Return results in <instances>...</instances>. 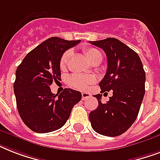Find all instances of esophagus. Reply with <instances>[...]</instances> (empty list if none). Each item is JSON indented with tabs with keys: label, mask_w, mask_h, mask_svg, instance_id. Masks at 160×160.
<instances>
[{
	"label": "esophagus",
	"mask_w": 160,
	"mask_h": 160,
	"mask_svg": "<svg viewBox=\"0 0 160 160\" xmlns=\"http://www.w3.org/2000/svg\"><path fill=\"white\" fill-rule=\"evenodd\" d=\"M81 95H82V100H85V99H87V98H89L90 96V94L87 92H82Z\"/></svg>",
	"instance_id": "34e87169"
}]
</instances>
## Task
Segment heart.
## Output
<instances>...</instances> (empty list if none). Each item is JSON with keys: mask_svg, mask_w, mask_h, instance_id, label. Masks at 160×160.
<instances>
[{"mask_svg": "<svg viewBox=\"0 0 160 160\" xmlns=\"http://www.w3.org/2000/svg\"><path fill=\"white\" fill-rule=\"evenodd\" d=\"M85 54L86 58L90 63L93 60L96 59H101L102 60V55L100 51L95 48H86L85 49ZM70 56V51H65L63 54L60 60V67L61 69H64L65 65L67 64V61ZM95 78L94 76H83L80 75H72L69 79V82L71 86L75 88H77L79 90H85L87 89L88 86L93 83H95Z\"/></svg>", "mask_w": 160, "mask_h": 160, "instance_id": "b5f03b06", "label": "heart"}]
</instances>
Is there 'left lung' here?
<instances>
[{
	"instance_id": "obj_1",
	"label": "left lung",
	"mask_w": 160,
	"mask_h": 160,
	"mask_svg": "<svg viewBox=\"0 0 160 160\" xmlns=\"http://www.w3.org/2000/svg\"><path fill=\"white\" fill-rule=\"evenodd\" d=\"M90 44L100 47L107 56L106 74L99 84L101 91L113 90L105 104L102 95L97 98L98 108L89 114L93 129L105 136H118L135 121L145 92V72L139 55L115 38H107Z\"/></svg>"
}]
</instances>
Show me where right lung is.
I'll return each instance as SVG.
<instances>
[{"label":"right lung","mask_w":160,"mask_h":160,"mask_svg":"<svg viewBox=\"0 0 160 160\" xmlns=\"http://www.w3.org/2000/svg\"><path fill=\"white\" fill-rule=\"evenodd\" d=\"M51 37L30 51L16 72L14 92L22 121L36 133L55 131L64 125L81 93L65 89L53 94L51 85L60 80V60L66 50L80 43Z\"/></svg>","instance_id":"add662e5"}]
</instances>
